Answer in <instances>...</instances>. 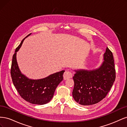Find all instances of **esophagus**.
<instances>
[{
  "instance_id": "34e87169",
  "label": "esophagus",
  "mask_w": 127,
  "mask_h": 127,
  "mask_svg": "<svg viewBox=\"0 0 127 127\" xmlns=\"http://www.w3.org/2000/svg\"><path fill=\"white\" fill-rule=\"evenodd\" d=\"M72 73L70 71H66L64 72V79H68L72 77Z\"/></svg>"
}]
</instances>
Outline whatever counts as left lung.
I'll list each match as a JSON object with an SVG mask.
<instances>
[{
	"label": "left lung",
	"instance_id": "left-lung-1",
	"mask_svg": "<svg viewBox=\"0 0 127 127\" xmlns=\"http://www.w3.org/2000/svg\"><path fill=\"white\" fill-rule=\"evenodd\" d=\"M74 71L72 96L75 101L82 105L96 104L105 97L116 79L112 53L106 48L103 63L96 69Z\"/></svg>",
	"mask_w": 127,
	"mask_h": 127
}]
</instances>
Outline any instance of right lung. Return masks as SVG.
Here are the masks:
<instances>
[{
    "label": "right lung",
    "mask_w": 127,
    "mask_h": 127,
    "mask_svg": "<svg viewBox=\"0 0 127 127\" xmlns=\"http://www.w3.org/2000/svg\"><path fill=\"white\" fill-rule=\"evenodd\" d=\"M31 34L26 36L15 50L11 63V76L14 86L23 98L34 104L43 105L52 98L57 87L63 80L64 70L39 79H30L22 74L17 62V52L21 48L25 38Z\"/></svg>",
    "instance_id": "right-lung-1"
}]
</instances>
